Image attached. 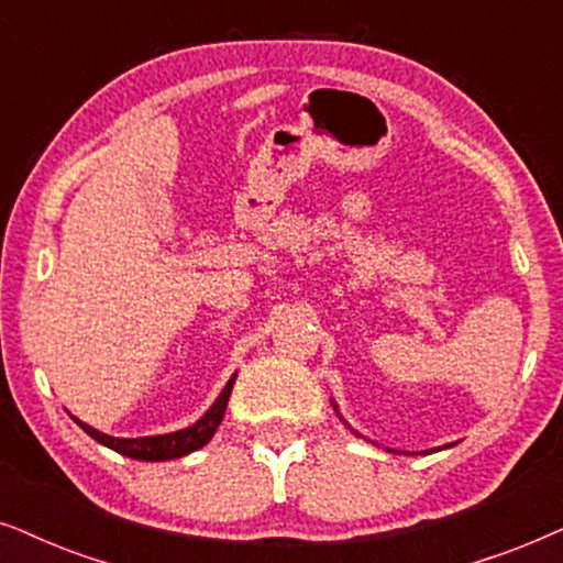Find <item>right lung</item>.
Returning a JSON list of instances; mask_svg holds the SVG:
<instances>
[{"mask_svg":"<svg viewBox=\"0 0 563 563\" xmlns=\"http://www.w3.org/2000/svg\"><path fill=\"white\" fill-rule=\"evenodd\" d=\"M234 380H236V373L231 376L229 384L223 386V391H221L219 399H216L213 407L208 409L206 415L200 417L192 427H187V430H179V432L154 434V438H110V434H104L100 430H95V427L79 422L77 417H74V422H77L81 430L89 434V438H95L97 443L108 445L110 451H115L120 455H129V459H136V461L183 459V455L198 451V448H203L208 440L213 438L216 427L221 424L223 411H227V404H229L231 388H234Z\"/></svg>","mask_w":563,"mask_h":563,"instance_id":"right-lung-1","label":"right lung"}]
</instances>
